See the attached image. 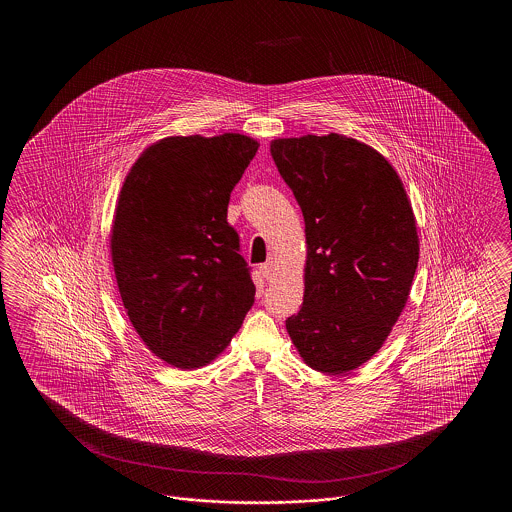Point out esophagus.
Listing matches in <instances>:
<instances>
[{
	"label": "esophagus",
	"mask_w": 512,
	"mask_h": 512,
	"mask_svg": "<svg viewBox=\"0 0 512 512\" xmlns=\"http://www.w3.org/2000/svg\"><path fill=\"white\" fill-rule=\"evenodd\" d=\"M259 270H261L263 278L272 280V278H274V274H276V265H274V261H267L265 265H261V267H259Z\"/></svg>",
	"instance_id": "obj_1"
}]
</instances>
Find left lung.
Returning <instances> with one entry per match:
<instances>
[{
	"label": "left lung",
	"mask_w": 512,
	"mask_h": 512,
	"mask_svg": "<svg viewBox=\"0 0 512 512\" xmlns=\"http://www.w3.org/2000/svg\"><path fill=\"white\" fill-rule=\"evenodd\" d=\"M270 155L305 219V293L286 330L301 359L343 374L366 363L405 309L418 267L413 207L374 147L328 134L278 138Z\"/></svg>",
	"instance_id": "8db88e82"
}]
</instances>
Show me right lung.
Wrapping results in <instances>:
<instances>
[{"label": "right lung", "mask_w": 512, "mask_h": 512, "mask_svg": "<svg viewBox=\"0 0 512 512\" xmlns=\"http://www.w3.org/2000/svg\"><path fill=\"white\" fill-rule=\"evenodd\" d=\"M257 149L232 132L169 136L124 178L111 226L115 278L134 330L167 365L215 361L255 301L226 213Z\"/></svg>", "instance_id": "obj_1"}]
</instances>
